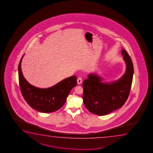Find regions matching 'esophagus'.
Returning <instances> with one entry per match:
<instances>
[{
  "label": "esophagus",
  "instance_id": "esophagus-1",
  "mask_svg": "<svg viewBox=\"0 0 153 153\" xmlns=\"http://www.w3.org/2000/svg\"><path fill=\"white\" fill-rule=\"evenodd\" d=\"M82 78L81 77H79L77 79V84L78 85H80V84H81L82 83Z\"/></svg>",
  "mask_w": 153,
  "mask_h": 153
}]
</instances>
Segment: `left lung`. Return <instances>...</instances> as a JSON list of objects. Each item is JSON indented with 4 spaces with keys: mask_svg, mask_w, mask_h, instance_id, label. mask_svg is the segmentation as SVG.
<instances>
[{
    "mask_svg": "<svg viewBox=\"0 0 153 153\" xmlns=\"http://www.w3.org/2000/svg\"><path fill=\"white\" fill-rule=\"evenodd\" d=\"M126 63V71L119 79L109 82H103L101 76L91 73L82 83L84 105L88 111L98 115L108 114L121 108L129 96L134 68L128 53L122 49Z\"/></svg>",
    "mask_w": 153,
    "mask_h": 153,
    "instance_id": "left-lung-1",
    "label": "left lung"
}]
</instances>
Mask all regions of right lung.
<instances>
[{
	"label": "right lung",
	"mask_w": 153,
	"mask_h": 153,
	"mask_svg": "<svg viewBox=\"0 0 153 153\" xmlns=\"http://www.w3.org/2000/svg\"><path fill=\"white\" fill-rule=\"evenodd\" d=\"M18 66L19 85L23 98L30 107L43 113H51L63 107L72 88L77 85L76 76L61 80L54 86L40 88L30 84L24 77L21 70V62Z\"/></svg>",
	"instance_id": "add662e5"
}]
</instances>
